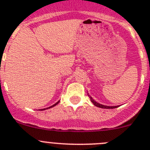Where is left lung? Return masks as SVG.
<instances>
[{"instance_id": "8db88e82", "label": "left lung", "mask_w": 150, "mask_h": 150, "mask_svg": "<svg viewBox=\"0 0 150 150\" xmlns=\"http://www.w3.org/2000/svg\"><path fill=\"white\" fill-rule=\"evenodd\" d=\"M89 96V98H90L91 101V102L94 104L95 106H96V107H100V108H104V109H114V108H116V107H117V106H112V107H110V106H105V105H102V104H100L99 103H97L96 102H95L94 100H93V99H92L91 96H90V95H88Z\"/></svg>"}]
</instances>
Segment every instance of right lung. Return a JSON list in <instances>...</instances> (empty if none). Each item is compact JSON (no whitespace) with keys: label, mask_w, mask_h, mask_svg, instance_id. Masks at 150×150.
Segmentation results:
<instances>
[{"label":"right lung","mask_w":150,"mask_h":150,"mask_svg":"<svg viewBox=\"0 0 150 150\" xmlns=\"http://www.w3.org/2000/svg\"><path fill=\"white\" fill-rule=\"evenodd\" d=\"M59 102H57V103H56L55 104H54V105H52V106H51V107H48V108H51V107H54V106H56L57 105V104L59 103ZM48 108H46V109H48ZM46 109H43V110H46Z\"/></svg>","instance_id":"1"}]
</instances>
